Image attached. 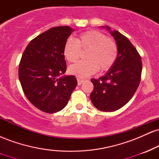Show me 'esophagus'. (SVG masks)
<instances>
[{"label": "esophagus", "mask_w": 159, "mask_h": 159, "mask_svg": "<svg viewBox=\"0 0 159 159\" xmlns=\"http://www.w3.org/2000/svg\"><path fill=\"white\" fill-rule=\"evenodd\" d=\"M77 81H78V85L80 86V85L82 83H83L84 81H85V80H84V79H81V78H77Z\"/></svg>", "instance_id": "obj_1"}]
</instances>
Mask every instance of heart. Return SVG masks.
Wrapping results in <instances>:
<instances>
[{
    "label": "heart",
    "mask_w": 159,
    "mask_h": 159,
    "mask_svg": "<svg viewBox=\"0 0 159 159\" xmlns=\"http://www.w3.org/2000/svg\"><path fill=\"white\" fill-rule=\"evenodd\" d=\"M81 51H87V60L78 62L69 67V73L79 78H86L101 71L109 70L116 62L118 48L116 43L105 34L96 30L81 34L75 40L69 38L63 49L64 57L70 63H75L81 56Z\"/></svg>",
    "instance_id": "1"
}]
</instances>
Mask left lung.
Returning a JSON list of instances; mask_svg holds the SVG:
<instances>
[{"instance_id":"obj_1","label":"left lung","mask_w":159,"mask_h":159,"mask_svg":"<svg viewBox=\"0 0 159 159\" xmlns=\"http://www.w3.org/2000/svg\"><path fill=\"white\" fill-rule=\"evenodd\" d=\"M106 28L117 45L118 54L114 66L99 79H91L94 89L92 103L99 111L111 112L121 108L132 98L140 81L141 57L128 38L117 30Z\"/></svg>"}]
</instances>
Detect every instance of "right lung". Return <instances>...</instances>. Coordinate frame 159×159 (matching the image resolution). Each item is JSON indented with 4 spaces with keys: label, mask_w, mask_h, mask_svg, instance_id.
I'll return each instance as SVG.
<instances>
[{
    "label": "right lung",
    "mask_w": 159,
    "mask_h": 159,
    "mask_svg": "<svg viewBox=\"0 0 159 159\" xmlns=\"http://www.w3.org/2000/svg\"><path fill=\"white\" fill-rule=\"evenodd\" d=\"M74 30L69 26L52 27L32 39L21 57L19 78L24 93L45 113L64 108L77 86L74 75H63L66 71L63 46Z\"/></svg>",
    "instance_id": "right-lung-1"
}]
</instances>
